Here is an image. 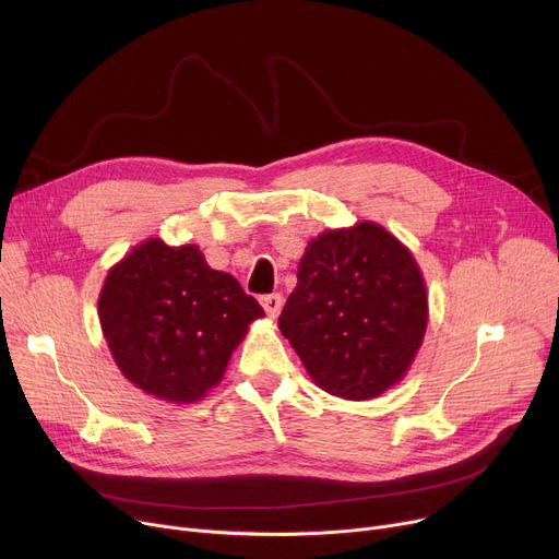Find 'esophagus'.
I'll return each instance as SVG.
<instances>
[{
	"instance_id": "obj_1",
	"label": "esophagus",
	"mask_w": 559,
	"mask_h": 559,
	"mask_svg": "<svg viewBox=\"0 0 559 559\" xmlns=\"http://www.w3.org/2000/svg\"><path fill=\"white\" fill-rule=\"evenodd\" d=\"M261 307H264V311L269 313V318H277L282 307H284V298L280 293H271V295H261Z\"/></svg>"
}]
</instances>
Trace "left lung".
<instances>
[{"label": "left lung", "instance_id": "1", "mask_svg": "<svg viewBox=\"0 0 559 559\" xmlns=\"http://www.w3.org/2000/svg\"><path fill=\"white\" fill-rule=\"evenodd\" d=\"M426 322L429 293L413 252L372 221L309 241L277 320L311 381L352 402L406 377Z\"/></svg>", "mask_w": 559, "mask_h": 559}]
</instances>
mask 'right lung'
Returning a JSON list of instances; mask_svg holds the SVG:
<instances>
[{"label": "right lung", "instance_id": "obj_1", "mask_svg": "<svg viewBox=\"0 0 559 559\" xmlns=\"http://www.w3.org/2000/svg\"><path fill=\"white\" fill-rule=\"evenodd\" d=\"M264 309L199 246L148 239L108 271L98 320L121 374L146 395L193 404L221 383Z\"/></svg>", "mask_w": 559, "mask_h": 559}]
</instances>
